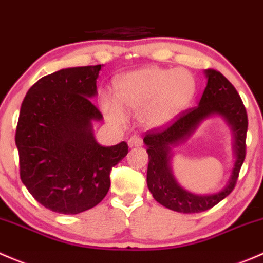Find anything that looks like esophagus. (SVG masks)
Listing matches in <instances>:
<instances>
[{"label": "esophagus", "mask_w": 263, "mask_h": 263, "mask_svg": "<svg viewBox=\"0 0 263 263\" xmlns=\"http://www.w3.org/2000/svg\"><path fill=\"white\" fill-rule=\"evenodd\" d=\"M129 147H139V145L143 144V139L139 137V135H133L130 139L128 140Z\"/></svg>", "instance_id": "obj_1"}]
</instances>
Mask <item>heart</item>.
<instances>
[{"label": "heart", "instance_id": "b5f03b06", "mask_svg": "<svg viewBox=\"0 0 263 263\" xmlns=\"http://www.w3.org/2000/svg\"><path fill=\"white\" fill-rule=\"evenodd\" d=\"M195 91L196 82L189 71L149 67L124 74L116 83L119 102L104 96L101 107L115 125L125 123L124 107L139 112L143 124L156 128L175 120L190 104Z\"/></svg>", "mask_w": 263, "mask_h": 263}]
</instances>
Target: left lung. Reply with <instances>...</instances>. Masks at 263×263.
<instances>
[{"label": "left lung", "instance_id": "obj_1", "mask_svg": "<svg viewBox=\"0 0 263 263\" xmlns=\"http://www.w3.org/2000/svg\"><path fill=\"white\" fill-rule=\"evenodd\" d=\"M208 85L197 106L185 110L163 126L145 133L148 163L147 182L153 197L163 206L173 212L192 214L212 209L234 190L239 177L240 167L246 158L248 116L239 93L234 86L219 71L206 69ZM221 115L232 125L236 135L237 161L230 183L223 192L209 197H197L183 191L177 185L168 166L171 147L190 136L197 125L209 115Z\"/></svg>", "mask_w": 263, "mask_h": 263}]
</instances>
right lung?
<instances>
[{
    "label": "right lung",
    "instance_id": "1",
    "mask_svg": "<svg viewBox=\"0 0 263 263\" xmlns=\"http://www.w3.org/2000/svg\"><path fill=\"white\" fill-rule=\"evenodd\" d=\"M101 64L61 69L31 86L21 105L15 142L20 177L35 200L59 214L96 206L110 189V172L128 154V143L102 147L91 102Z\"/></svg>",
    "mask_w": 263,
    "mask_h": 263
}]
</instances>
